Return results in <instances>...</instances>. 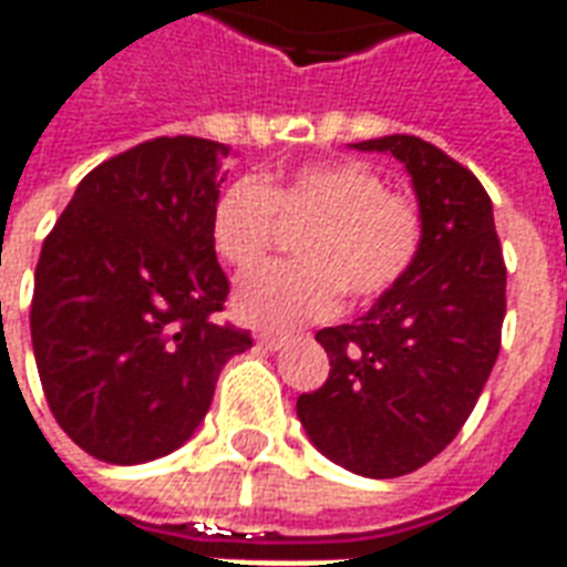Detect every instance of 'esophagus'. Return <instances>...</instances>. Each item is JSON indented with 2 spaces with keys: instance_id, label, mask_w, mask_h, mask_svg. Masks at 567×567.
I'll list each match as a JSON object with an SVG mask.
<instances>
[{
  "instance_id": "34e87169",
  "label": "esophagus",
  "mask_w": 567,
  "mask_h": 567,
  "mask_svg": "<svg viewBox=\"0 0 567 567\" xmlns=\"http://www.w3.org/2000/svg\"><path fill=\"white\" fill-rule=\"evenodd\" d=\"M255 340H258L264 349H270V352H279V349H285V346H288V337H282V333H270V331L255 333Z\"/></svg>"
}]
</instances>
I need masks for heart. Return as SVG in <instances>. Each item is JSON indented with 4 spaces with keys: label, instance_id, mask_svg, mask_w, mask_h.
Returning a JSON list of instances; mask_svg holds the SVG:
<instances>
[{
    "label": "heart",
    "instance_id": "heart-1",
    "mask_svg": "<svg viewBox=\"0 0 567 567\" xmlns=\"http://www.w3.org/2000/svg\"><path fill=\"white\" fill-rule=\"evenodd\" d=\"M279 221L303 227L297 264L267 267L239 282L234 316L255 328L288 331L331 319L343 296L377 300L413 270L425 221L413 199L385 187L373 166L333 161L303 166L276 185L239 178L212 206V248L230 270L248 272L270 255Z\"/></svg>",
    "mask_w": 567,
    "mask_h": 567
}]
</instances>
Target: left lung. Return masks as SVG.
Segmentation results:
<instances>
[{"label": "left lung", "mask_w": 567, "mask_h": 567, "mask_svg": "<svg viewBox=\"0 0 567 567\" xmlns=\"http://www.w3.org/2000/svg\"><path fill=\"white\" fill-rule=\"evenodd\" d=\"M413 178L425 239L413 270L352 324L321 328L331 358L297 419L321 455L373 480L404 476L452 443L495 368L507 267L476 175L419 136L355 142Z\"/></svg>", "instance_id": "1"}]
</instances>
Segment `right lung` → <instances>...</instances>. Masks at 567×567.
<instances>
[{
    "instance_id": "add662e5",
    "label": "right lung",
    "mask_w": 567,
    "mask_h": 567,
    "mask_svg": "<svg viewBox=\"0 0 567 567\" xmlns=\"http://www.w3.org/2000/svg\"><path fill=\"white\" fill-rule=\"evenodd\" d=\"M230 148L161 136L81 178L35 267L30 331L56 425L109 464L185 443L251 333L215 319L230 282L209 236Z\"/></svg>"
}]
</instances>
